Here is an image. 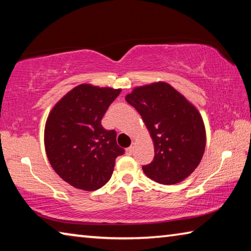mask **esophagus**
Listing matches in <instances>:
<instances>
[{
    "mask_svg": "<svg viewBox=\"0 0 251 251\" xmlns=\"http://www.w3.org/2000/svg\"><path fill=\"white\" fill-rule=\"evenodd\" d=\"M134 152V147L133 146H129L128 148H126V154L127 155H131Z\"/></svg>",
    "mask_w": 251,
    "mask_h": 251,
    "instance_id": "34e87169",
    "label": "esophagus"
}]
</instances>
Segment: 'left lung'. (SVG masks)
Returning a JSON list of instances; mask_svg holds the SVG:
<instances>
[{"mask_svg":"<svg viewBox=\"0 0 251 251\" xmlns=\"http://www.w3.org/2000/svg\"><path fill=\"white\" fill-rule=\"evenodd\" d=\"M125 100L142 116L154 142V159L143 166L146 176L164 185L184 180L201 163L206 146L196 107L164 82L136 87Z\"/></svg>","mask_w":251,"mask_h":251,"instance_id":"8db88e82","label":"left lung"}]
</instances>
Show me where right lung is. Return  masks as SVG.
Instances as JSON below:
<instances>
[{"label": "right lung", "instance_id": "right-lung-1", "mask_svg": "<svg viewBox=\"0 0 251 251\" xmlns=\"http://www.w3.org/2000/svg\"><path fill=\"white\" fill-rule=\"evenodd\" d=\"M121 90L82 84L50 110L44 143L50 164L75 188L96 190L112 176L115 159L125 151L117 145L116 131L100 122Z\"/></svg>", "mask_w": 251, "mask_h": 251}]
</instances>
